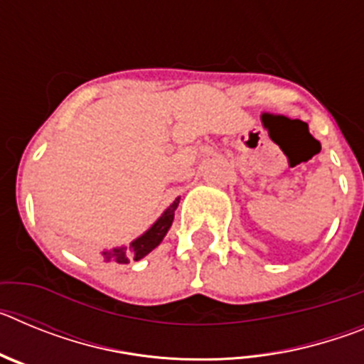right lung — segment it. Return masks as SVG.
<instances>
[{"label": "right lung", "instance_id": "add662e5", "mask_svg": "<svg viewBox=\"0 0 364 364\" xmlns=\"http://www.w3.org/2000/svg\"><path fill=\"white\" fill-rule=\"evenodd\" d=\"M180 198H176L166 211H164L162 217L154 222L151 230H147L142 237H138L134 242H131L129 247H114L111 252H102V257L107 262H118V264H127L129 260H140L142 257H146L147 253L153 252L154 247L162 242V239L166 237V233L169 231L173 224V218H175V210L178 208Z\"/></svg>", "mask_w": 364, "mask_h": 364}]
</instances>
